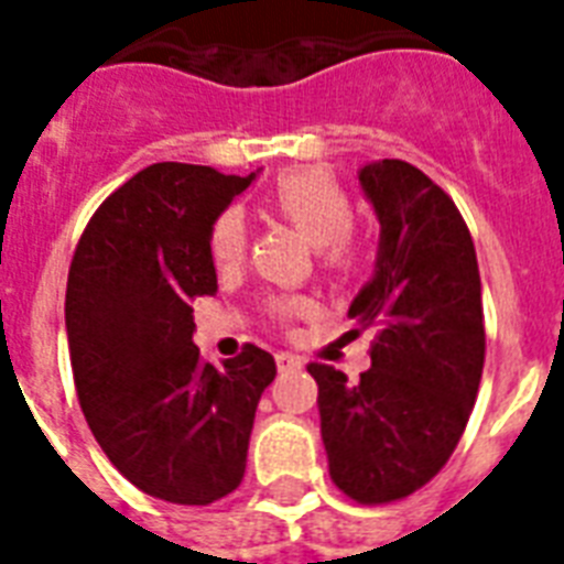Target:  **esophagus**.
<instances>
[{
	"instance_id": "esophagus-1",
	"label": "esophagus",
	"mask_w": 564,
	"mask_h": 564,
	"mask_svg": "<svg viewBox=\"0 0 564 564\" xmlns=\"http://www.w3.org/2000/svg\"><path fill=\"white\" fill-rule=\"evenodd\" d=\"M274 360H278V369L281 372H290V369H299L304 360L299 358V355H290V351H281V355H274Z\"/></svg>"
}]
</instances>
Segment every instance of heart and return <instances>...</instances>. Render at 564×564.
Listing matches in <instances>:
<instances>
[{"label":"heart","instance_id":"obj_1","mask_svg":"<svg viewBox=\"0 0 564 564\" xmlns=\"http://www.w3.org/2000/svg\"><path fill=\"white\" fill-rule=\"evenodd\" d=\"M269 206L286 218L295 230L307 236V242L319 248V260L330 272H351L360 260V245L351 234L355 204L337 177L325 167H292L283 171L269 188ZM248 230L239 209H227L215 218L209 234V251L218 269H230L242 260ZM307 313V301L278 299L272 301L274 319H292Z\"/></svg>","mask_w":564,"mask_h":564}]
</instances>
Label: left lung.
<instances>
[{
    "instance_id": "8db88e82",
    "label": "left lung",
    "mask_w": 564,
    "mask_h": 564,
    "mask_svg": "<svg viewBox=\"0 0 564 564\" xmlns=\"http://www.w3.org/2000/svg\"><path fill=\"white\" fill-rule=\"evenodd\" d=\"M358 180L381 225L376 274L349 307L376 328L372 367L360 381L328 364L307 372L330 479L381 506L432 482L462 441L485 367L482 281L458 206L420 167L381 159Z\"/></svg>"
}]
</instances>
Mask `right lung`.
Wrapping results in <instances>:
<instances>
[{
  "instance_id": "obj_1",
  "label": "right lung",
  "mask_w": 564,
  "mask_h": 564,
  "mask_svg": "<svg viewBox=\"0 0 564 564\" xmlns=\"http://www.w3.org/2000/svg\"><path fill=\"white\" fill-rule=\"evenodd\" d=\"M253 174L156 162L91 215L67 274L64 322L82 414L139 491L209 506L239 488L253 414L278 367L245 343L225 367L192 343L213 295L209 234Z\"/></svg>"
}]
</instances>
